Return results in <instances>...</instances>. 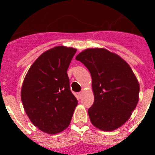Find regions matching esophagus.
I'll use <instances>...</instances> for the list:
<instances>
[{
    "label": "esophagus",
    "instance_id": "1",
    "mask_svg": "<svg viewBox=\"0 0 155 155\" xmlns=\"http://www.w3.org/2000/svg\"><path fill=\"white\" fill-rule=\"evenodd\" d=\"M82 91H80V92H79V97H82Z\"/></svg>",
    "mask_w": 155,
    "mask_h": 155
}]
</instances>
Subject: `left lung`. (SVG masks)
Segmentation results:
<instances>
[{
  "label": "left lung",
  "mask_w": 155,
  "mask_h": 155,
  "mask_svg": "<svg viewBox=\"0 0 155 155\" xmlns=\"http://www.w3.org/2000/svg\"><path fill=\"white\" fill-rule=\"evenodd\" d=\"M76 59L92 78L94 101L87 110L92 124L101 130L118 129L129 119L139 101L140 85L132 69L106 48H87Z\"/></svg>",
  "instance_id": "obj_1"
}]
</instances>
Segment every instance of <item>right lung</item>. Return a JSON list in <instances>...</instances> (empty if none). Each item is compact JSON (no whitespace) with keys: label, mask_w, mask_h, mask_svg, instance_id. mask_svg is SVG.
<instances>
[{"label":"right lung","mask_w":155,"mask_h":155,"mask_svg":"<svg viewBox=\"0 0 155 155\" xmlns=\"http://www.w3.org/2000/svg\"><path fill=\"white\" fill-rule=\"evenodd\" d=\"M76 49L56 46L41 54L28 71L21 91L25 111L34 126L49 134L70 124L78 101L67 71Z\"/></svg>","instance_id":"obj_1"}]
</instances>
